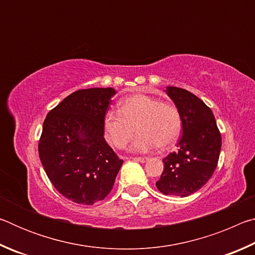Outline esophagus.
I'll return each mask as SVG.
<instances>
[{
    "label": "esophagus",
    "mask_w": 255,
    "mask_h": 255,
    "mask_svg": "<svg viewBox=\"0 0 255 255\" xmlns=\"http://www.w3.org/2000/svg\"><path fill=\"white\" fill-rule=\"evenodd\" d=\"M132 159L133 161H136V162H140V163H145L146 161H147V157L146 156H137V157H132Z\"/></svg>",
    "instance_id": "obj_1"
}]
</instances>
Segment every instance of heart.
Here are the masks:
<instances>
[{"instance_id": "1", "label": "heart", "mask_w": 255, "mask_h": 255, "mask_svg": "<svg viewBox=\"0 0 255 255\" xmlns=\"http://www.w3.org/2000/svg\"><path fill=\"white\" fill-rule=\"evenodd\" d=\"M181 126L178 108L145 94L125 98L119 103L118 114L109 111L103 118V132L112 146L124 149L132 139L136 128L139 135L131 148L143 153L157 146L169 147L178 139Z\"/></svg>"}]
</instances>
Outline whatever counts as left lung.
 Masks as SVG:
<instances>
[{
    "label": "left lung",
    "instance_id": "obj_1",
    "mask_svg": "<svg viewBox=\"0 0 255 255\" xmlns=\"http://www.w3.org/2000/svg\"><path fill=\"white\" fill-rule=\"evenodd\" d=\"M169 96L180 112L182 136L178 149L163 159L164 170L156 182L166 196L188 197L208 182L217 167L222 135L213 111L184 89L169 86Z\"/></svg>",
    "mask_w": 255,
    "mask_h": 255
}]
</instances>
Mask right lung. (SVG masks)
Instances as JSON below:
<instances>
[{
    "label": "right lung",
    "instance_id": "1",
    "mask_svg": "<svg viewBox=\"0 0 255 255\" xmlns=\"http://www.w3.org/2000/svg\"><path fill=\"white\" fill-rule=\"evenodd\" d=\"M115 93L111 88L73 92L42 125L38 144L42 166L55 189L76 204L105 199L123 165L103 137V118Z\"/></svg>",
    "mask_w": 255,
    "mask_h": 255
}]
</instances>
